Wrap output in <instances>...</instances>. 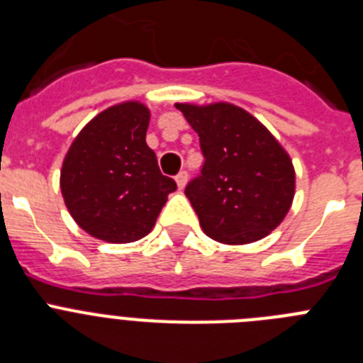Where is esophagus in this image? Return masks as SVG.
<instances>
[{
	"mask_svg": "<svg viewBox=\"0 0 363 363\" xmlns=\"http://www.w3.org/2000/svg\"><path fill=\"white\" fill-rule=\"evenodd\" d=\"M176 184H178L179 189L185 187V184H187V171H179L176 174Z\"/></svg>",
	"mask_w": 363,
	"mask_h": 363,
	"instance_id": "1",
	"label": "esophagus"
}]
</instances>
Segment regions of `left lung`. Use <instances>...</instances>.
Here are the masks:
<instances>
[{
  "mask_svg": "<svg viewBox=\"0 0 363 363\" xmlns=\"http://www.w3.org/2000/svg\"><path fill=\"white\" fill-rule=\"evenodd\" d=\"M200 136L203 165L185 196L209 238L240 245L262 240L289 213V154L255 116L230 104H176Z\"/></svg>",
  "mask_w": 363,
  "mask_h": 363,
  "instance_id": "left-lung-1",
  "label": "left lung"
}]
</instances>
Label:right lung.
Segmentation results:
<instances>
[{
    "label": "right lung",
    "mask_w": 363,
    "mask_h": 363,
    "mask_svg": "<svg viewBox=\"0 0 363 363\" xmlns=\"http://www.w3.org/2000/svg\"><path fill=\"white\" fill-rule=\"evenodd\" d=\"M149 118V108L138 101L108 107L83 127L63 160L60 185L67 209L94 238H143L176 191L145 142Z\"/></svg>",
    "instance_id": "right-lung-1"
}]
</instances>
